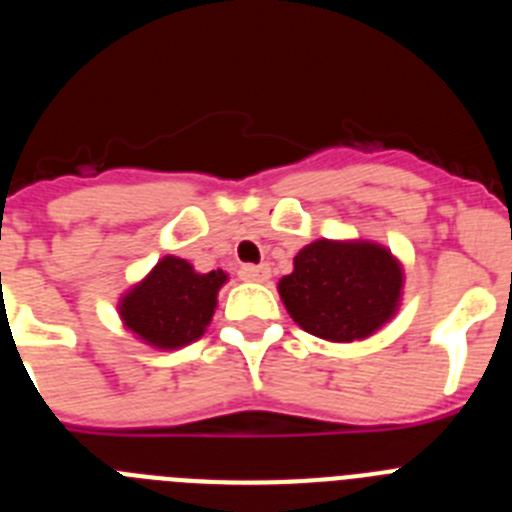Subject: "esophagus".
Returning a JSON list of instances; mask_svg holds the SVG:
<instances>
[{"label":"esophagus","instance_id":"1","mask_svg":"<svg viewBox=\"0 0 512 512\" xmlns=\"http://www.w3.org/2000/svg\"><path fill=\"white\" fill-rule=\"evenodd\" d=\"M271 277V269L266 264H246L241 266V279L243 282H266Z\"/></svg>","mask_w":512,"mask_h":512}]
</instances>
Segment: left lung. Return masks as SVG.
<instances>
[{
    "label": "left lung",
    "instance_id": "8db88e82",
    "mask_svg": "<svg viewBox=\"0 0 512 512\" xmlns=\"http://www.w3.org/2000/svg\"><path fill=\"white\" fill-rule=\"evenodd\" d=\"M292 274L277 289L310 336L354 343L374 336L400 310L405 269L387 246L364 238H320L295 256Z\"/></svg>",
    "mask_w": 512,
    "mask_h": 512
}]
</instances>
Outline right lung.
Masks as SVG:
<instances>
[{
  "label": "right lung",
  "mask_w": 512,
  "mask_h": 512,
  "mask_svg": "<svg viewBox=\"0 0 512 512\" xmlns=\"http://www.w3.org/2000/svg\"><path fill=\"white\" fill-rule=\"evenodd\" d=\"M225 282L223 269L202 274L187 259L164 256L117 300V315L125 330L146 346L184 348L205 336Z\"/></svg>",
  "instance_id": "add662e5"
}]
</instances>
